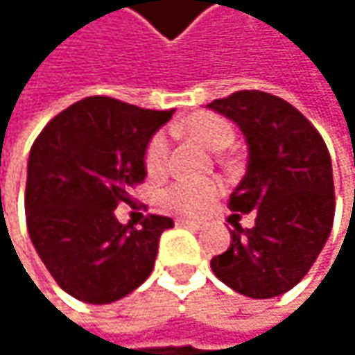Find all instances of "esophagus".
I'll use <instances>...</instances> for the list:
<instances>
[{
  "label": "esophagus",
  "mask_w": 355,
  "mask_h": 355,
  "mask_svg": "<svg viewBox=\"0 0 355 355\" xmlns=\"http://www.w3.org/2000/svg\"><path fill=\"white\" fill-rule=\"evenodd\" d=\"M178 226H184L189 230H199L201 228V224L199 222H193V220H178Z\"/></svg>",
  "instance_id": "34e87169"
}]
</instances>
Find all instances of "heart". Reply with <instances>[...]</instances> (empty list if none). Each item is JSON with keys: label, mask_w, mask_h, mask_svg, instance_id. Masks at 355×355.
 Segmentation results:
<instances>
[{"label": "heart", "mask_w": 355, "mask_h": 355, "mask_svg": "<svg viewBox=\"0 0 355 355\" xmlns=\"http://www.w3.org/2000/svg\"><path fill=\"white\" fill-rule=\"evenodd\" d=\"M178 131L197 139L201 146L209 150H224L234 141L232 123L214 112H199L189 116L182 125H178ZM166 160H168V139L164 133H158L154 135V139L146 150L148 173L150 175L162 173ZM218 193H220V182L216 180H180L162 193V203L177 214L199 216L209 207V203L216 199Z\"/></svg>", "instance_id": "heart-1"}]
</instances>
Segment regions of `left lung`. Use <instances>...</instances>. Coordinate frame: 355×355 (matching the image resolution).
<instances>
[{
  "mask_svg": "<svg viewBox=\"0 0 355 355\" xmlns=\"http://www.w3.org/2000/svg\"><path fill=\"white\" fill-rule=\"evenodd\" d=\"M207 108L236 123L247 139V173L228 207L236 220L254 211L252 228L232 224L230 247L211 259V271L248 298L282 296L309 273L331 234L329 150L311 121L279 96L241 90Z\"/></svg>",
  "mask_w": 355,
  "mask_h": 355,
  "instance_id": "8db88e82",
  "label": "left lung"
}]
</instances>
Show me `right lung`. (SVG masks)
I'll list each match as a JSON object with an SVG mask.
<instances>
[{
	"instance_id": "add662e5",
	"label": "right lung",
	"mask_w": 355,
	"mask_h": 355,
	"mask_svg": "<svg viewBox=\"0 0 355 355\" xmlns=\"http://www.w3.org/2000/svg\"><path fill=\"white\" fill-rule=\"evenodd\" d=\"M173 112L90 96L51 119L36 137L26 226L40 261L69 296L108 304L150 277L160 236L175 222L150 216L133 228L114 209L146 178V150Z\"/></svg>"
}]
</instances>
